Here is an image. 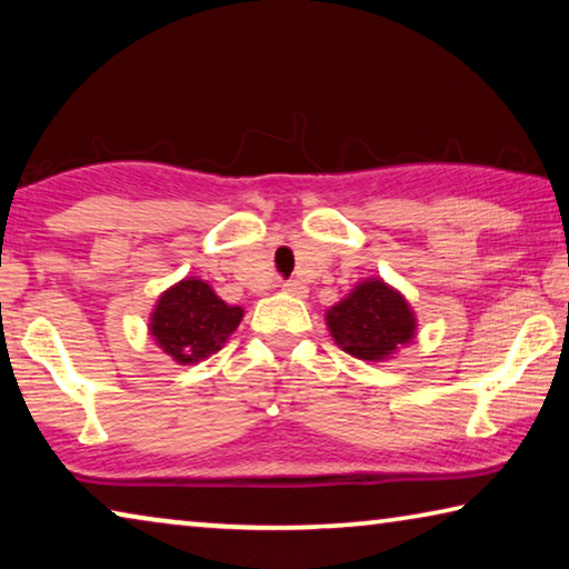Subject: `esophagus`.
<instances>
[{
	"label": "esophagus",
	"mask_w": 569,
	"mask_h": 569,
	"mask_svg": "<svg viewBox=\"0 0 569 569\" xmlns=\"http://www.w3.org/2000/svg\"><path fill=\"white\" fill-rule=\"evenodd\" d=\"M282 290L290 295H305V287L297 282V279H287V282H282Z\"/></svg>",
	"instance_id": "1"
}]
</instances>
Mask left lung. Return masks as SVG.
<instances>
[{
  "mask_svg": "<svg viewBox=\"0 0 569 569\" xmlns=\"http://www.w3.org/2000/svg\"><path fill=\"white\" fill-rule=\"evenodd\" d=\"M326 322L346 353L373 363L387 361L417 336L415 310L379 277L358 282L326 312Z\"/></svg>",
  "mask_w": 569,
  "mask_h": 569,
  "instance_id": "8db88e82",
  "label": "left lung"
}]
</instances>
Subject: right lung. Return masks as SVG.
<instances>
[{"instance_id":"add662e5","label":"right lung","mask_w":569,"mask_h":569,"mask_svg":"<svg viewBox=\"0 0 569 569\" xmlns=\"http://www.w3.org/2000/svg\"><path fill=\"white\" fill-rule=\"evenodd\" d=\"M241 318L243 308L226 305L206 279L186 277L160 295L147 328L172 361L188 366L221 351Z\"/></svg>"}]
</instances>
